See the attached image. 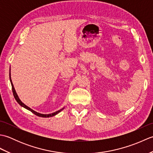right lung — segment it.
Listing matches in <instances>:
<instances>
[{"label": "right lung", "mask_w": 153, "mask_h": 153, "mask_svg": "<svg viewBox=\"0 0 153 153\" xmlns=\"http://www.w3.org/2000/svg\"><path fill=\"white\" fill-rule=\"evenodd\" d=\"M10 82H11L12 89L13 95H14V98H15V99H16V101L18 102V103L19 104V105H21L22 106L24 107V108L27 109L28 110H30V111H31L32 113H33L34 114H35L36 116H39V117H43V118H48V117H52V116H55L56 114H57L58 113H59L60 111H62V110L64 109V108H62V109H60V110H58V111L55 112H54V113L49 114H40V113H38V112H37L34 111L33 110L31 109V108H30V107H28L27 106H26L25 105H24V104L23 103V102L21 101L20 99H19V97H18V95H17V93H16V91H15V89H14V85H13L12 82L11 77H10Z\"/></svg>", "instance_id": "1"}]
</instances>
